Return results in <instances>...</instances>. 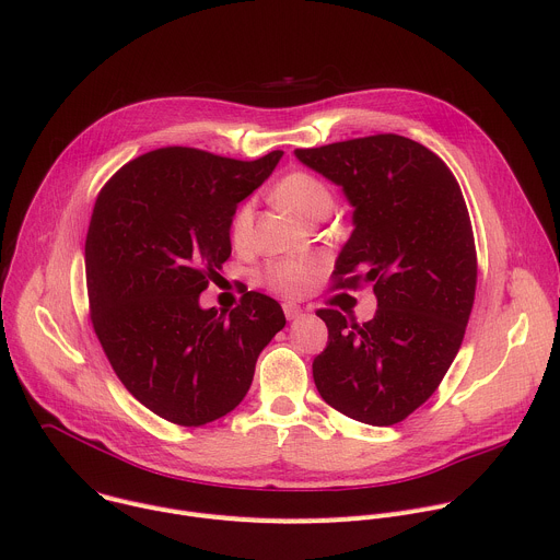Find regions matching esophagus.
<instances>
[{
  "instance_id": "1",
  "label": "esophagus",
  "mask_w": 560,
  "mask_h": 560,
  "mask_svg": "<svg viewBox=\"0 0 560 560\" xmlns=\"http://www.w3.org/2000/svg\"><path fill=\"white\" fill-rule=\"evenodd\" d=\"M283 313H285L288 319H296V317L301 315V308L296 306V303H290V301H288V303H283Z\"/></svg>"
}]
</instances>
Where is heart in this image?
<instances>
[{"label": "heart", "mask_w": 560, "mask_h": 560, "mask_svg": "<svg viewBox=\"0 0 560 560\" xmlns=\"http://www.w3.org/2000/svg\"><path fill=\"white\" fill-rule=\"evenodd\" d=\"M272 198L277 206L288 210L301 221H322L332 210V194L328 185L311 174V172H290L285 174L272 189ZM252 232V206L249 202H241L230 219V241L241 247L247 243ZM319 272V264L311 257H290L268 264L261 270V281L285 294V296H299L306 292L313 283V279Z\"/></svg>", "instance_id": "obj_1"}]
</instances>
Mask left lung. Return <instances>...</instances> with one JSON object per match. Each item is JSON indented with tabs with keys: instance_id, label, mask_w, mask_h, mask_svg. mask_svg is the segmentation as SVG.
Returning a JSON list of instances; mask_svg holds the SVG:
<instances>
[{
	"instance_id": "left-lung-1",
	"label": "left lung",
	"mask_w": 560,
	"mask_h": 560,
	"mask_svg": "<svg viewBox=\"0 0 560 560\" xmlns=\"http://www.w3.org/2000/svg\"><path fill=\"white\" fill-rule=\"evenodd\" d=\"M294 154L354 208L332 288L373 285L377 296L364 324L317 311L328 346L313 362L315 386L352 420L397 424L440 386L474 308L478 259L463 189L431 149L397 133Z\"/></svg>"
}]
</instances>
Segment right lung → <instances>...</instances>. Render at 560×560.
<instances>
[{"instance_id": "1", "label": "right lung", "mask_w": 560, "mask_h": 560, "mask_svg": "<svg viewBox=\"0 0 560 560\" xmlns=\"http://www.w3.org/2000/svg\"><path fill=\"white\" fill-rule=\"evenodd\" d=\"M281 156L163 147L122 165L95 198L84 245L91 324L125 388L167 422L202 427L234 411L285 326L261 292H245L228 317L198 306L230 259L234 210Z\"/></svg>"}]
</instances>
